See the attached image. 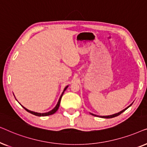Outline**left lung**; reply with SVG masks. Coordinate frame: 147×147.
<instances>
[{
	"instance_id": "left-lung-1",
	"label": "left lung",
	"mask_w": 147,
	"mask_h": 147,
	"mask_svg": "<svg viewBox=\"0 0 147 147\" xmlns=\"http://www.w3.org/2000/svg\"><path fill=\"white\" fill-rule=\"evenodd\" d=\"M132 104V103L131 104H130L129 106H128V107H126V108H124V110H121V111L120 112H118V113H116V114H112V115H109V116H98V115H96V114H92V113H90L92 114V115H93V116H97V117H100V118H114V117H116V116H118V115H120V114H122V112H124L125 111V110H126V109H128V108L130 107V106H131V105Z\"/></svg>"
}]
</instances>
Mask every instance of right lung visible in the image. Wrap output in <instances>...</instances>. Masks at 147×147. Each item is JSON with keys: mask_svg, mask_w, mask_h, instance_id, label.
<instances>
[{"mask_svg": "<svg viewBox=\"0 0 147 147\" xmlns=\"http://www.w3.org/2000/svg\"><path fill=\"white\" fill-rule=\"evenodd\" d=\"M68 86H67L65 88H64L63 91V92H62L61 95V96H60L59 99V100H58V102H57V104H56L55 107L53 109H52L51 110H50L49 112H45V113H38V112H33V111H31V110H29L27 109V108H25V107H24V106H22L21 104H21V105L22 106H23V108H24V109H25V110H26V111H27L28 112H29V113H31V114H33V115L37 116H47L51 115V114H53L54 113H55V112L57 111L58 108H59V107L60 102H61V97H62V96H63V93H64V92H65V90H66V89H67V88H68Z\"/></svg>", "mask_w": 147, "mask_h": 147, "instance_id": "obj_1", "label": "right lung"}]
</instances>
